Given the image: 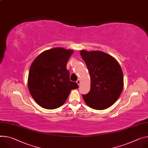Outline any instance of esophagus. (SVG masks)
Returning <instances> with one entry per match:
<instances>
[{
    "label": "esophagus",
    "instance_id": "esophagus-1",
    "mask_svg": "<svg viewBox=\"0 0 148 148\" xmlns=\"http://www.w3.org/2000/svg\"><path fill=\"white\" fill-rule=\"evenodd\" d=\"M76 83H77V84H78V86H79V85H80V83H81V80H80L79 79H78L77 81L76 82Z\"/></svg>",
    "mask_w": 148,
    "mask_h": 148
}]
</instances>
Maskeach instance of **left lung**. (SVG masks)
Instances as JSON below:
<instances>
[{
	"label": "left lung",
	"instance_id": "1",
	"mask_svg": "<svg viewBox=\"0 0 148 148\" xmlns=\"http://www.w3.org/2000/svg\"><path fill=\"white\" fill-rule=\"evenodd\" d=\"M89 71L90 90L83 95L86 103L95 110H104L119 99L123 88V74L117 61L100 51H80Z\"/></svg>",
	"mask_w": 148,
	"mask_h": 148
}]
</instances>
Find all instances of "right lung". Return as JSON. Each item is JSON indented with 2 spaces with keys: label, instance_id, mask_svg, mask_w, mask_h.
<instances>
[{
  "label": "right lung",
  "instance_id": "obj_1",
  "mask_svg": "<svg viewBox=\"0 0 148 148\" xmlns=\"http://www.w3.org/2000/svg\"><path fill=\"white\" fill-rule=\"evenodd\" d=\"M74 51L61 47L41 52L32 62L28 86L34 100L44 109L58 108L66 100L70 91L78 88L70 80L66 65Z\"/></svg>",
  "mask_w": 148,
  "mask_h": 148
}]
</instances>
